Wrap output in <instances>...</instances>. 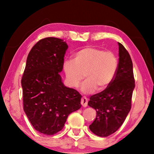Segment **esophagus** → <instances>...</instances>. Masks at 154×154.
<instances>
[{"instance_id": "obj_1", "label": "esophagus", "mask_w": 154, "mask_h": 154, "mask_svg": "<svg viewBox=\"0 0 154 154\" xmlns=\"http://www.w3.org/2000/svg\"><path fill=\"white\" fill-rule=\"evenodd\" d=\"M88 98H86L85 97H83L82 98V100H81V104H82V105L83 106V107H86L88 106Z\"/></svg>"}]
</instances>
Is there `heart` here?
Here are the masks:
<instances>
[{
  "instance_id": "heart-1",
  "label": "heart",
  "mask_w": 154,
  "mask_h": 154,
  "mask_svg": "<svg viewBox=\"0 0 154 154\" xmlns=\"http://www.w3.org/2000/svg\"><path fill=\"white\" fill-rule=\"evenodd\" d=\"M118 67L116 54L92 47L80 49L75 54L74 60H68L63 65L67 83L71 88L79 86L85 74L87 79L82 86L83 94L105 90L113 82Z\"/></svg>"
}]
</instances>
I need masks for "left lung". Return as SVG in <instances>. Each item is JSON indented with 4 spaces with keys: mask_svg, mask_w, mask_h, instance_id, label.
I'll use <instances>...</instances> for the list:
<instances>
[{
    "mask_svg": "<svg viewBox=\"0 0 154 154\" xmlns=\"http://www.w3.org/2000/svg\"><path fill=\"white\" fill-rule=\"evenodd\" d=\"M118 71L113 82L105 90L92 95L88 105L96 111L90 129L99 137H108L119 129L131 109L134 89L133 66L130 54L120 43Z\"/></svg>",
    "mask_w": 154,
    "mask_h": 154,
    "instance_id": "1",
    "label": "left lung"
}]
</instances>
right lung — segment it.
<instances>
[{"mask_svg": "<svg viewBox=\"0 0 154 154\" xmlns=\"http://www.w3.org/2000/svg\"><path fill=\"white\" fill-rule=\"evenodd\" d=\"M68 49L64 40L48 37L28 54L22 78L24 110L36 130L53 135L63 128L68 116L81 108L82 95L65 86L60 75Z\"/></svg>", "mask_w": 154, "mask_h": 154, "instance_id": "1", "label": "right lung"}]
</instances>
